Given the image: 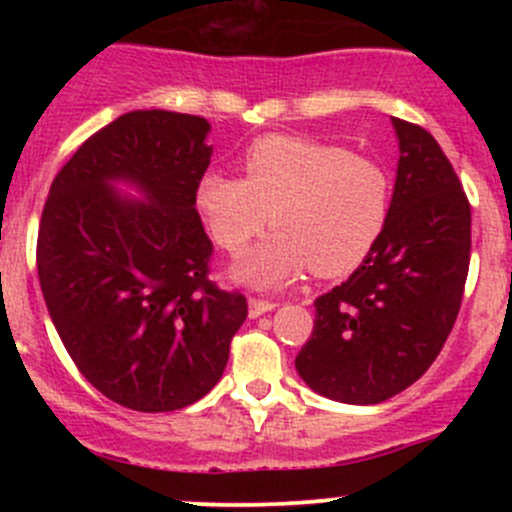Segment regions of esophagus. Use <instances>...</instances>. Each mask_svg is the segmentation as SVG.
I'll list each match as a JSON object with an SVG mask.
<instances>
[{
	"instance_id": "1",
	"label": "esophagus",
	"mask_w": 512,
	"mask_h": 512,
	"mask_svg": "<svg viewBox=\"0 0 512 512\" xmlns=\"http://www.w3.org/2000/svg\"><path fill=\"white\" fill-rule=\"evenodd\" d=\"M275 307H277L275 302H270V299H260V297H250V302H247V309H250L252 319L260 317V314L265 312H272Z\"/></svg>"
}]
</instances>
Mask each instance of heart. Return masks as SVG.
I'll list each match as a JSON object with an SVG mask.
<instances>
[{"label": "heart", "instance_id": "b5f03b06", "mask_svg": "<svg viewBox=\"0 0 512 512\" xmlns=\"http://www.w3.org/2000/svg\"><path fill=\"white\" fill-rule=\"evenodd\" d=\"M391 198L394 178L379 158L299 136L260 138L242 153V178L205 173L195 190L210 235L230 255L270 215L275 232L232 265L237 282L257 289L292 285L309 267L327 277L354 270L389 223Z\"/></svg>", "mask_w": 512, "mask_h": 512}]
</instances>
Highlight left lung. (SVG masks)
<instances>
[{"instance_id": "obj_1", "label": "left lung", "mask_w": 512, "mask_h": 512, "mask_svg": "<svg viewBox=\"0 0 512 512\" xmlns=\"http://www.w3.org/2000/svg\"><path fill=\"white\" fill-rule=\"evenodd\" d=\"M399 138L389 223L347 282L317 297L294 366L342 404H381L426 374L446 344L471 262V205L451 160L416 123Z\"/></svg>"}]
</instances>
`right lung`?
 Masks as SVG:
<instances>
[{
  "label": "right lung",
  "instance_id": "right-lung-1",
  "mask_svg": "<svg viewBox=\"0 0 512 512\" xmlns=\"http://www.w3.org/2000/svg\"><path fill=\"white\" fill-rule=\"evenodd\" d=\"M210 123L131 111L86 138L56 173L36 270L46 309L81 374L133 411H178L223 376L247 299L208 280L213 242L195 190ZM113 182L139 188L123 199Z\"/></svg>",
  "mask_w": 512,
  "mask_h": 512
}]
</instances>
